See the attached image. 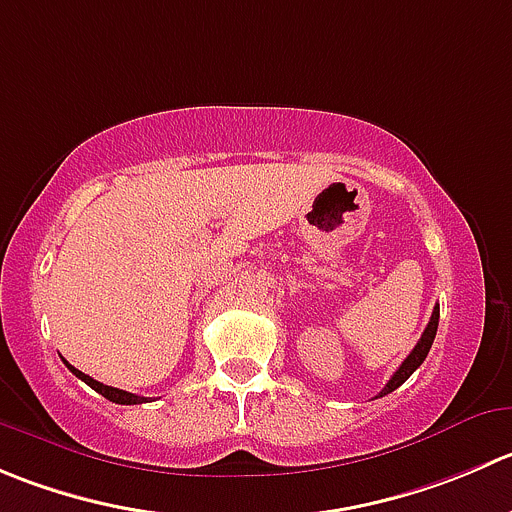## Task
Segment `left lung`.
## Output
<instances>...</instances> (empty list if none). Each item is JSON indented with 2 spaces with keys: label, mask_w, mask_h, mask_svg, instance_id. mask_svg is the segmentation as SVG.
I'll return each instance as SVG.
<instances>
[{
  "label": "left lung",
  "mask_w": 512,
  "mask_h": 512,
  "mask_svg": "<svg viewBox=\"0 0 512 512\" xmlns=\"http://www.w3.org/2000/svg\"><path fill=\"white\" fill-rule=\"evenodd\" d=\"M438 320H440V305H435V307H433V315H430L428 327H425V332H423V337H420L418 345L413 347V352H410V355L405 357L403 365H400L398 370H395V375L390 377L388 385H385V388L380 390V398H382V395L393 393V390H398L400 385H403V382L408 380V377L413 375V372L418 370L420 365H423V360H425V357H428L430 347H433L435 332H438Z\"/></svg>",
  "instance_id": "1"
}]
</instances>
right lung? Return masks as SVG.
<instances>
[{
  "label": "right lung",
  "mask_w": 512,
  "mask_h": 512,
  "mask_svg": "<svg viewBox=\"0 0 512 512\" xmlns=\"http://www.w3.org/2000/svg\"><path fill=\"white\" fill-rule=\"evenodd\" d=\"M64 365L69 367V370L74 372V375L79 377V380H84L89 385V388L92 390H97L99 395H104V398L107 400H112V403H117V405H140V403H145L147 398H140V395H135V393H127V390H119V388H109V385H102V382H97V380H92V377L89 375H84L82 370H77V367H72L69 365L67 360H64Z\"/></svg>",
  "instance_id": "1"
}]
</instances>
